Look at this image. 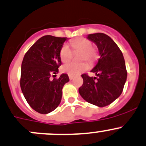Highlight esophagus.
<instances>
[{
	"instance_id": "obj_1",
	"label": "esophagus",
	"mask_w": 146,
	"mask_h": 146,
	"mask_svg": "<svg viewBox=\"0 0 146 146\" xmlns=\"http://www.w3.org/2000/svg\"><path fill=\"white\" fill-rule=\"evenodd\" d=\"M68 77H69V79H70V80H73V76H71V75H68Z\"/></svg>"
}]
</instances>
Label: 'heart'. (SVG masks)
Segmentation results:
<instances>
[{"mask_svg":"<svg viewBox=\"0 0 146 146\" xmlns=\"http://www.w3.org/2000/svg\"><path fill=\"white\" fill-rule=\"evenodd\" d=\"M70 46L73 50H81L80 59L91 62L96 56V51L92 48V43L90 40L86 38H78L70 41ZM73 52L68 45H63L60 49V57L63 62H68L72 58ZM88 64L85 62L82 63H66L62 67L63 72L68 73L71 76H77L87 70Z\"/></svg>","mask_w":146,"mask_h":146,"instance_id":"heart-1","label":"heart"}]
</instances>
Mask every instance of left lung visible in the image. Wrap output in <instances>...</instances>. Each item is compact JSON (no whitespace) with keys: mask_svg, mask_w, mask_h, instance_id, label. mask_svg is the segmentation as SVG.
<instances>
[{"mask_svg":"<svg viewBox=\"0 0 146 146\" xmlns=\"http://www.w3.org/2000/svg\"><path fill=\"white\" fill-rule=\"evenodd\" d=\"M87 38L98 49L100 58L91 70L98 78L82 75L83 83L78 91L89 103L104 107L122 93L127 79L125 63L121 50L108 35L98 33L89 34Z\"/></svg>","mask_w":146,"mask_h":146,"instance_id":"1","label":"left lung"}]
</instances>
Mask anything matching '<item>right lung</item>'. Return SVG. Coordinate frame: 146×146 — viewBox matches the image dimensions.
Segmentation results:
<instances>
[{"label": "right lung", "mask_w": 146, "mask_h": 146, "mask_svg": "<svg viewBox=\"0 0 146 146\" xmlns=\"http://www.w3.org/2000/svg\"><path fill=\"white\" fill-rule=\"evenodd\" d=\"M67 40V38L44 35L24 56L20 82L21 90L29 106L39 113H49L59 106L62 89L69 81L66 73L57 79L50 78L58 73L62 63L60 49Z\"/></svg>", "instance_id": "1"}]
</instances>
